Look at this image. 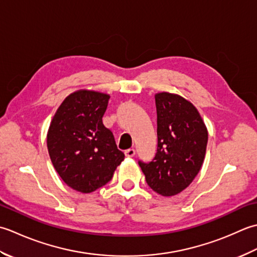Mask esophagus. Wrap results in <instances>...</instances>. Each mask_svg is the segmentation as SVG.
Instances as JSON below:
<instances>
[{
    "label": "esophagus",
    "instance_id": "obj_1",
    "mask_svg": "<svg viewBox=\"0 0 257 257\" xmlns=\"http://www.w3.org/2000/svg\"><path fill=\"white\" fill-rule=\"evenodd\" d=\"M125 155L127 156V158H133V156L135 155V150L134 149H128L125 151Z\"/></svg>",
    "mask_w": 257,
    "mask_h": 257
}]
</instances>
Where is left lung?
Instances as JSON below:
<instances>
[{"mask_svg": "<svg viewBox=\"0 0 257 257\" xmlns=\"http://www.w3.org/2000/svg\"><path fill=\"white\" fill-rule=\"evenodd\" d=\"M158 152L139 162L146 183L162 196H174L191 184L205 159L208 133L197 108L179 94H155Z\"/></svg>", "mask_w": 257, "mask_h": 257, "instance_id": "1", "label": "left lung"}]
</instances>
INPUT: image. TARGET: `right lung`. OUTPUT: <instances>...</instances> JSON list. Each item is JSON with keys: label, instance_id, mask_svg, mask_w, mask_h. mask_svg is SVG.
Segmentation results:
<instances>
[{"label": "right lung", "instance_id": "right-lung-1", "mask_svg": "<svg viewBox=\"0 0 257 257\" xmlns=\"http://www.w3.org/2000/svg\"><path fill=\"white\" fill-rule=\"evenodd\" d=\"M109 95L78 90L64 98L52 118L46 144L57 174L73 190L92 193L111 181L124 160L102 117Z\"/></svg>", "mask_w": 257, "mask_h": 257}]
</instances>
